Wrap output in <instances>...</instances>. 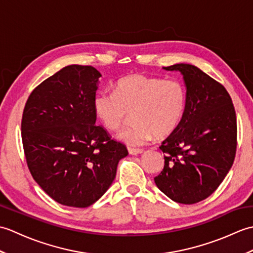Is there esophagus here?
Returning <instances> with one entry per match:
<instances>
[{
	"label": "esophagus",
	"instance_id": "esophagus-1",
	"mask_svg": "<svg viewBox=\"0 0 253 253\" xmlns=\"http://www.w3.org/2000/svg\"><path fill=\"white\" fill-rule=\"evenodd\" d=\"M128 152L130 155H138L143 153V150L141 149H133V148H128Z\"/></svg>",
	"mask_w": 253,
	"mask_h": 253
}]
</instances>
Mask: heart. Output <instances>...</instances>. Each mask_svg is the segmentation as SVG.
I'll use <instances>...</instances> for the list:
<instances>
[{"label":"heart","mask_w":253,"mask_h":253,"mask_svg":"<svg viewBox=\"0 0 253 253\" xmlns=\"http://www.w3.org/2000/svg\"><path fill=\"white\" fill-rule=\"evenodd\" d=\"M186 109L187 91L179 80L140 73L121 78L115 92L101 91L93 99L96 117L110 130L118 129L131 113L133 123L116 136L131 147L144 146L154 133L158 138L169 136L180 125Z\"/></svg>","instance_id":"1"}]
</instances>
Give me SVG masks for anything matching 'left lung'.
<instances>
[{"instance_id":"left-lung-1","label":"left lung","mask_w":253,"mask_h":253,"mask_svg":"<svg viewBox=\"0 0 253 253\" xmlns=\"http://www.w3.org/2000/svg\"><path fill=\"white\" fill-rule=\"evenodd\" d=\"M163 68L182 75L187 109L180 125L160 147L164 169L154 181L173 201L197 203L217 189L234 163L236 113L224 85L200 68L185 63Z\"/></svg>"}]
</instances>
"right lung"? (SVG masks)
<instances>
[{
  "label": "right lung",
  "instance_id": "obj_1",
  "mask_svg": "<svg viewBox=\"0 0 253 253\" xmlns=\"http://www.w3.org/2000/svg\"><path fill=\"white\" fill-rule=\"evenodd\" d=\"M100 72L69 65L32 91L21 120L26 161L45 193L63 206L87 208L104 195L126 147L95 126Z\"/></svg>",
  "mask_w": 253,
  "mask_h": 253
}]
</instances>
